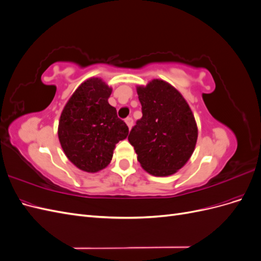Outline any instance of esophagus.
Listing matches in <instances>:
<instances>
[{
    "label": "esophagus",
    "mask_w": 261,
    "mask_h": 261,
    "mask_svg": "<svg viewBox=\"0 0 261 261\" xmlns=\"http://www.w3.org/2000/svg\"><path fill=\"white\" fill-rule=\"evenodd\" d=\"M125 122H126V124H127L128 128L130 129V128H132V126H133V124H134L133 118H132V117H127V118H125Z\"/></svg>",
    "instance_id": "1"
}]
</instances>
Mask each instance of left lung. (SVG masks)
<instances>
[{"mask_svg": "<svg viewBox=\"0 0 261 261\" xmlns=\"http://www.w3.org/2000/svg\"><path fill=\"white\" fill-rule=\"evenodd\" d=\"M137 93L143 117L128 141L143 169L154 176L171 175L194 152L198 130L192 110L174 87L160 80L137 87Z\"/></svg>", "mask_w": 261, "mask_h": 261, "instance_id": "left-lung-1", "label": "left lung"}]
</instances>
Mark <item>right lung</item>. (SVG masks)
Here are the masks:
<instances>
[{
	"label": "right lung",
	"instance_id": "1",
	"mask_svg": "<svg viewBox=\"0 0 261 261\" xmlns=\"http://www.w3.org/2000/svg\"><path fill=\"white\" fill-rule=\"evenodd\" d=\"M112 89L99 78L83 83L61 114L59 139L69 161L86 172H98L111 162L113 150L128 135V126L109 105Z\"/></svg>",
	"mask_w": 261,
	"mask_h": 261
}]
</instances>
